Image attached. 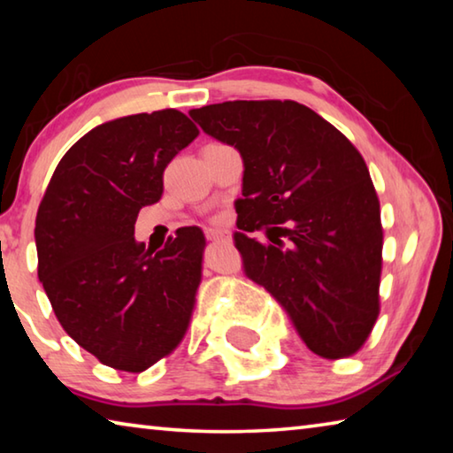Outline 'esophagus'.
Returning <instances> with one entry per match:
<instances>
[{
	"label": "esophagus",
	"instance_id": "esophagus-1",
	"mask_svg": "<svg viewBox=\"0 0 453 453\" xmlns=\"http://www.w3.org/2000/svg\"><path fill=\"white\" fill-rule=\"evenodd\" d=\"M205 237H208L210 242H221L227 237V232H224V229H208V232H205Z\"/></svg>",
	"mask_w": 453,
	"mask_h": 453
}]
</instances>
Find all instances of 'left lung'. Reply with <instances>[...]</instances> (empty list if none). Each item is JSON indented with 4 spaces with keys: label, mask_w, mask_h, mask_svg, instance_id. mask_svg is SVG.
<instances>
[{
    "label": "left lung",
    "mask_w": 453,
    "mask_h": 453,
    "mask_svg": "<svg viewBox=\"0 0 453 453\" xmlns=\"http://www.w3.org/2000/svg\"><path fill=\"white\" fill-rule=\"evenodd\" d=\"M205 134L242 153L235 248L243 272L278 300L313 354L354 356L380 313L383 229L362 153L297 102L191 110ZM264 228L265 242L250 238Z\"/></svg>",
    "instance_id": "1"
}]
</instances>
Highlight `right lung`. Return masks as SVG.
I'll use <instances>...</instances> for the list:
<instances>
[{
  "label": "right lung",
  "mask_w": 453,
  "mask_h": 453,
  "mask_svg": "<svg viewBox=\"0 0 453 453\" xmlns=\"http://www.w3.org/2000/svg\"><path fill=\"white\" fill-rule=\"evenodd\" d=\"M197 134L178 110L105 121L61 157L37 210V278L56 318L113 370H148L188 332L203 232L180 227L156 251L135 242L134 226L162 197L167 164Z\"/></svg>",
  "instance_id": "add662e5"
}]
</instances>
